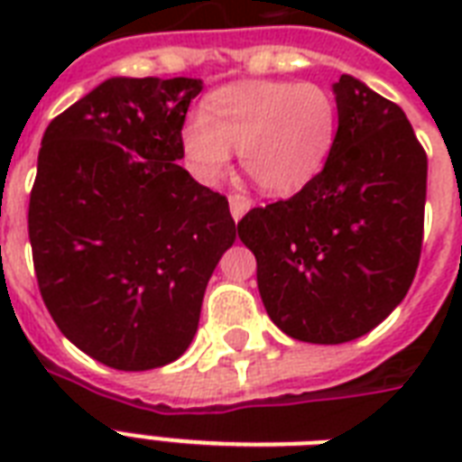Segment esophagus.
<instances>
[{
  "label": "esophagus",
  "instance_id": "esophagus-1",
  "mask_svg": "<svg viewBox=\"0 0 462 462\" xmlns=\"http://www.w3.org/2000/svg\"><path fill=\"white\" fill-rule=\"evenodd\" d=\"M252 208V199L245 194H232L230 196V213L235 220H242L246 210Z\"/></svg>",
  "mask_w": 462,
  "mask_h": 462
}]
</instances>
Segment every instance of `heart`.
Returning a JSON list of instances; mask_svg holds the SVG:
<instances>
[{
    "label": "heart",
    "mask_w": 462,
    "mask_h": 462,
    "mask_svg": "<svg viewBox=\"0 0 462 462\" xmlns=\"http://www.w3.org/2000/svg\"><path fill=\"white\" fill-rule=\"evenodd\" d=\"M336 132V103L319 86L242 81L206 97L201 117L181 129V153L199 180L217 181L237 148L242 170L263 194L292 196L319 177Z\"/></svg>",
    "instance_id": "1"
}]
</instances>
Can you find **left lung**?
Instances as JSON below:
<instances>
[{
  "label": "left lung",
  "instance_id": "8db88e82",
  "mask_svg": "<svg viewBox=\"0 0 462 462\" xmlns=\"http://www.w3.org/2000/svg\"><path fill=\"white\" fill-rule=\"evenodd\" d=\"M333 96L336 143L319 177L237 225L271 321L316 345L365 336L402 302L427 201V153L405 112L347 74Z\"/></svg>",
  "mask_w": 462,
  "mask_h": 462
}]
</instances>
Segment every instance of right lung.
<instances>
[{
	"instance_id": "1",
	"label": "right lung",
	"mask_w": 462,
	"mask_h": 462,
	"mask_svg": "<svg viewBox=\"0 0 462 462\" xmlns=\"http://www.w3.org/2000/svg\"><path fill=\"white\" fill-rule=\"evenodd\" d=\"M201 79H107L42 136L28 206L40 295L71 343L122 372L184 355L239 227L177 165Z\"/></svg>"
}]
</instances>
